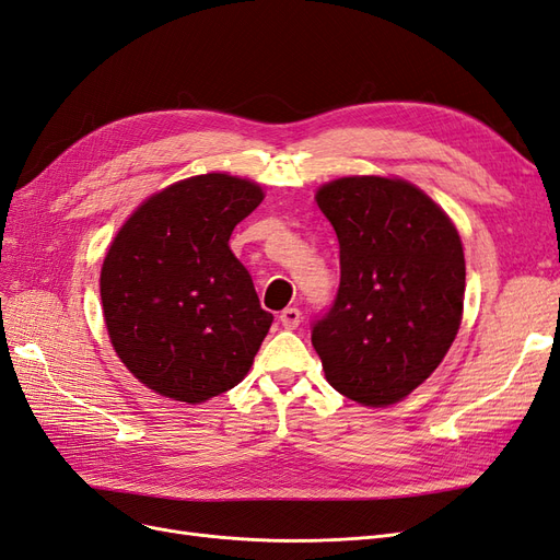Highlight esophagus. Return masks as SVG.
Wrapping results in <instances>:
<instances>
[{"instance_id":"esophagus-1","label":"esophagus","mask_w":560,"mask_h":560,"mask_svg":"<svg viewBox=\"0 0 560 560\" xmlns=\"http://www.w3.org/2000/svg\"><path fill=\"white\" fill-rule=\"evenodd\" d=\"M280 325L284 329H296L301 325V311L299 308H284L280 313Z\"/></svg>"}]
</instances>
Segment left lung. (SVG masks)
I'll return each mask as SVG.
<instances>
[{
    "mask_svg": "<svg viewBox=\"0 0 560 560\" xmlns=\"http://www.w3.org/2000/svg\"><path fill=\"white\" fill-rule=\"evenodd\" d=\"M315 200L341 247V284L313 322V348L329 385L348 399L397 404L430 378L460 329V235L404 179L341 177Z\"/></svg>",
    "mask_w": 560,
    "mask_h": 560,
    "instance_id": "obj_1",
    "label": "left lung"
}]
</instances>
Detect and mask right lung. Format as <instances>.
<instances>
[{"label":"right lung","instance_id":"1","mask_svg":"<svg viewBox=\"0 0 560 560\" xmlns=\"http://www.w3.org/2000/svg\"><path fill=\"white\" fill-rule=\"evenodd\" d=\"M261 200L249 179L198 175L144 200L116 233L100 273L105 325L154 393L200 404L247 376L273 315L229 238Z\"/></svg>","mask_w":560,"mask_h":560}]
</instances>
